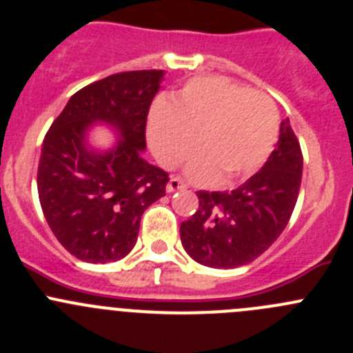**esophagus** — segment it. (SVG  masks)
I'll return each instance as SVG.
<instances>
[{"instance_id":"esophagus-1","label":"esophagus","mask_w":353,"mask_h":353,"mask_svg":"<svg viewBox=\"0 0 353 353\" xmlns=\"http://www.w3.org/2000/svg\"><path fill=\"white\" fill-rule=\"evenodd\" d=\"M185 183L182 182V180H179V179H170V182H168V185H166V192H176V190H183L185 189Z\"/></svg>"}]
</instances>
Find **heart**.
Returning a JSON list of instances; mask_svg holds the SVG:
<instances>
[{"instance_id": "b5f03b06", "label": "heart", "mask_w": 353, "mask_h": 353, "mask_svg": "<svg viewBox=\"0 0 353 353\" xmlns=\"http://www.w3.org/2000/svg\"><path fill=\"white\" fill-rule=\"evenodd\" d=\"M279 135V114L268 95L225 78H194L157 102L147 124V139L163 166L182 163L199 183L234 182L254 173L267 161Z\"/></svg>"}]
</instances>
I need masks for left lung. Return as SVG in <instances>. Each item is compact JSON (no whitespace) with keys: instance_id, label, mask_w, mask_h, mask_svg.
<instances>
[{"instance_id":"obj_1","label":"left lung","mask_w":353,"mask_h":353,"mask_svg":"<svg viewBox=\"0 0 353 353\" xmlns=\"http://www.w3.org/2000/svg\"><path fill=\"white\" fill-rule=\"evenodd\" d=\"M301 171L300 143L290 119H284L277 147L258 173L230 192H197L199 208L180 225L183 250L211 268H236L256 260L286 229Z\"/></svg>"}]
</instances>
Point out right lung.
<instances>
[{
  "label": "right lung",
  "instance_id": "obj_1",
  "mask_svg": "<svg viewBox=\"0 0 353 353\" xmlns=\"http://www.w3.org/2000/svg\"><path fill=\"white\" fill-rule=\"evenodd\" d=\"M164 70L107 76L74 93L43 140L38 194L59 243L88 263L124 258L139 237L143 211L166 194L170 176L147 163L145 124ZM97 123L114 143L89 142Z\"/></svg>",
  "mask_w": 353,
  "mask_h": 353
}]
</instances>
